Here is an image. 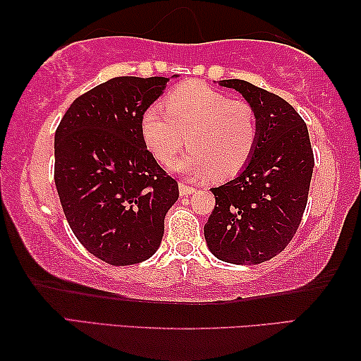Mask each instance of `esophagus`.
<instances>
[{
  "label": "esophagus",
  "mask_w": 361,
  "mask_h": 361,
  "mask_svg": "<svg viewBox=\"0 0 361 361\" xmlns=\"http://www.w3.org/2000/svg\"><path fill=\"white\" fill-rule=\"evenodd\" d=\"M195 190H197V188H193L192 185H188L185 180H180L179 182V193L182 195V197H187V195L193 193Z\"/></svg>",
  "instance_id": "esophagus-1"
}]
</instances>
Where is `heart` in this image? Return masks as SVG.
<instances>
[{
  "label": "heart",
  "mask_w": 361,
  "mask_h": 361,
  "mask_svg": "<svg viewBox=\"0 0 361 361\" xmlns=\"http://www.w3.org/2000/svg\"><path fill=\"white\" fill-rule=\"evenodd\" d=\"M164 107L150 105L140 116L142 139L159 163L173 161L185 134L190 150L173 163L176 173L190 179L232 177L250 161L259 137L250 102L190 80L166 94Z\"/></svg>",
  "instance_id": "heart-1"
}]
</instances>
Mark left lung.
Wrapping results in <instances>:
<instances>
[{
  "instance_id": "obj_1",
  "label": "left lung",
  "mask_w": 361,
  "mask_h": 361,
  "mask_svg": "<svg viewBox=\"0 0 361 361\" xmlns=\"http://www.w3.org/2000/svg\"><path fill=\"white\" fill-rule=\"evenodd\" d=\"M219 85L252 105L259 137L241 173L211 188L216 206L204 238L224 262L261 264L285 250L296 233L309 197L314 152L307 125L285 99L243 80Z\"/></svg>"
}]
</instances>
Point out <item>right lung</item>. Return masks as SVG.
Here are the masks:
<instances>
[{"label": "right lung", "mask_w": 361, "mask_h": 361, "mask_svg": "<svg viewBox=\"0 0 361 361\" xmlns=\"http://www.w3.org/2000/svg\"><path fill=\"white\" fill-rule=\"evenodd\" d=\"M176 78V75L173 76ZM169 78L116 76L73 100L54 137V180L67 222L111 265L152 257L179 187L140 134V116Z\"/></svg>", "instance_id": "obj_1"}]
</instances>
